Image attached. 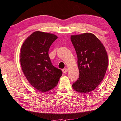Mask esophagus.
Returning <instances> with one entry per match:
<instances>
[{
	"label": "esophagus",
	"mask_w": 121,
	"mask_h": 121,
	"mask_svg": "<svg viewBox=\"0 0 121 121\" xmlns=\"http://www.w3.org/2000/svg\"><path fill=\"white\" fill-rule=\"evenodd\" d=\"M62 71H63V72L64 73H66L67 71H68V69H66V68L63 69L62 70Z\"/></svg>",
	"instance_id": "34e87169"
}]
</instances>
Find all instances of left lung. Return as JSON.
Masks as SVG:
<instances>
[{"label":"left lung","instance_id":"8db88e82","mask_svg":"<svg viewBox=\"0 0 121 121\" xmlns=\"http://www.w3.org/2000/svg\"><path fill=\"white\" fill-rule=\"evenodd\" d=\"M71 40L78 57L79 76L72 84L74 90L87 93L102 82L108 65L106 49L96 36L91 33L72 35Z\"/></svg>","mask_w":121,"mask_h":121}]
</instances>
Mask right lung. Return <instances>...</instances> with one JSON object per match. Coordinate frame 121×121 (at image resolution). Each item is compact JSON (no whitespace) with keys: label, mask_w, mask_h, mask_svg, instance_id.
Wrapping results in <instances>:
<instances>
[{"label":"right lung","mask_w":121,"mask_h":121,"mask_svg":"<svg viewBox=\"0 0 121 121\" xmlns=\"http://www.w3.org/2000/svg\"><path fill=\"white\" fill-rule=\"evenodd\" d=\"M57 39L52 34L37 31L28 37L22 45V70L31 86L40 92L55 88L63 73L52 64L49 56V48Z\"/></svg>","instance_id":"1"}]
</instances>
